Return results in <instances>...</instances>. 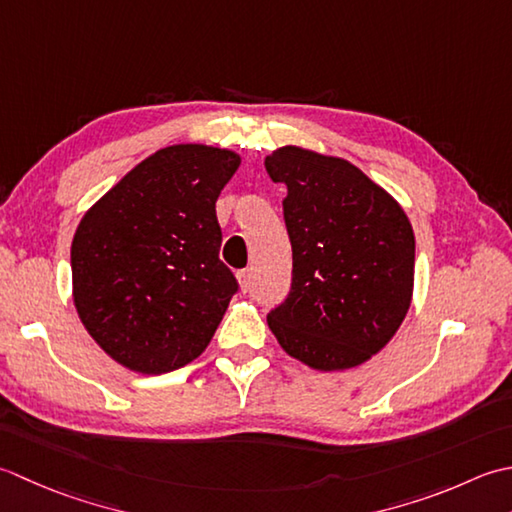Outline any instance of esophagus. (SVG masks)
Returning a JSON list of instances; mask_svg holds the SVG:
<instances>
[{"instance_id": "1", "label": "esophagus", "mask_w": 512, "mask_h": 512, "mask_svg": "<svg viewBox=\"0 0 512 512\" xmlns=\"http://www.w3.org/2000/svg\"><path fill=\"white\" fill-rule=\"evenodd\" d=\"M236 278H238V285H241V289L247 291L249 285H252V269H241L236 274Z\"/></svg>"}]
</instances>
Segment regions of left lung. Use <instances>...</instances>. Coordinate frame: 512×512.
I'll list each match as a JSON object with an SVG mask.
<instances>
[{"label":"left lung","mask_w":512,"mask_h":512,"mask_svg":"<svg viewBox=\"0 0 512 512\" xmlns=\"http://www.w3.org/2000/svg\"><path fill=\"white\" fill-rule=\"evenodd\" d=\"M287 185L291 289L267 325L318 371L367 362L400 329L413 298L415 236L395 198L338 156L285 145L265 159Z\"/></svg>","instance_id":"obj_1"}]
</instances>
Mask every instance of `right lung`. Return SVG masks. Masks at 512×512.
<instances>
[{
  "label": "right lung",
  "mask_w": 512,
  "mask_h": 512,
  "mask_svg": "<svg viewBox=\"0 0 512 512\" xmlns=\"http://www.w3.org/2000/svg\"><path fill=\"white\" fill-rule=\"evenodd\" d=\"M238 165L232 150L168 145L83 214L70 247L72 300L92 340L125 369H181L221 325L238 283L218 258L216 198Z\"/></svg>",
  "instance_id": "obj_1"
}]
</instances>
